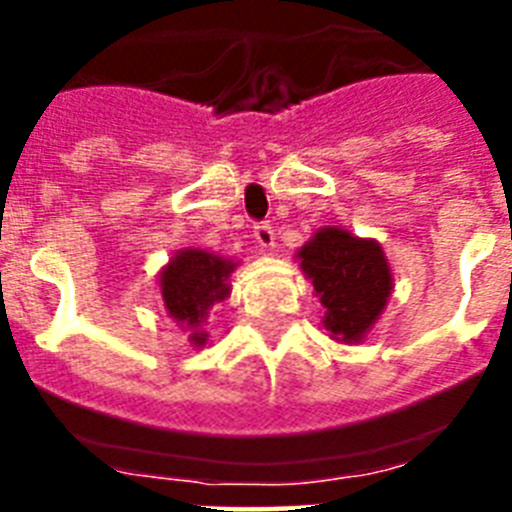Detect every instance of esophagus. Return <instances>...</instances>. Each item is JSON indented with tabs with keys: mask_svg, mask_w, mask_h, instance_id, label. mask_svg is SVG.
<instances>
[{
	"mask_svg": "<svg viewBox=\"0 0 512 512\" xmlns=\"http://www.w3.org/2000/svg\"><path fill=\"white\" fill-rule=\"evenodd\" d=\"M255 241L263 249H271L276 244V233H273L271 223H257L255 225Z\"/></svg>",
	"mask_w": 512,
	"mask_h": 512,
	"instance_id": "1",
	"label": "esophagus"
}]
</instances>
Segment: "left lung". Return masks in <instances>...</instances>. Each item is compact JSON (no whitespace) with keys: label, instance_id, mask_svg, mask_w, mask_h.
<instances>
[{"label":"left lung","instance_id":"obj_1","mask_svg":"<svg viewBox=\"0 0 512 512\" xmlns=\"http://www.w3.org/2000/svg\"><path fill=\"white\" fill-rule=\"evenodd\" d=\"M297 257L327 308L324 327L332 337L340 342L364 340L393 289L380 244L356 239L342 228H321Z\"/></svg>","mask_w":512,"mask_h":512}]
</instances>
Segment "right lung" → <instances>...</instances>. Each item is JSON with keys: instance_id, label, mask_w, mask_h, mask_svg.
I'll list each match as a JSON object with an SVG mask.
<instances>
[{"instance_id": "1", "label": "right lung", "mask_w": 512, "mask_h": 512, "mask_svg": "<svg viewBox=\"0 0 512 512\" xmlns=\"http://www.w3.org/2000/svg\"><path fill=\"white\" fill-rule=\"evenodd\" d=\"M233 271L231 260L209 255L201 249H185L172 257V263L162 273V297L164 308L180 324L191 332L193 345H204L207 335L199 332L207 311L215 303L225 300L231 287L228 276Z\"/></svg>"}]
</instances>
